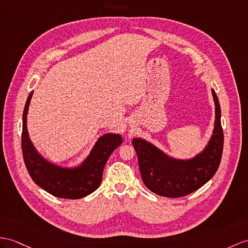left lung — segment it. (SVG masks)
I'll list each match as a JSON object with an SVG mask.
<instances>
[{"label":"left lung","instance_id":"obj_1","mask_svg":"<svg viewBox=\"0 0 248 248\" xmlns=\"http://www.w3.org/2000/svg\"><path fill=\"white\" fill-rule=\"evenodd\" d=\"M211 93L216 106L213 135L205 148L194 158L174 159L146 140L132 139L143 182L155 194L167 198L187 196L207 183L218 170L224 135L218 96L214 89H211Z\"/></svg>","mask_w":248,"mask_h":248}]
</instances>
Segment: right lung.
I'll list each match as a JSON object with an SVG mask.
<instances>
[{"label":"right lung","mask_w":248,"mask_h":248,"mask_svg":"<svg viewBox=\"0 0 248 248\" xmlns=\"http://www.w3.org/2000/svg\"><path fill=\"white\" fill-rule=\"evenodd\" d=\"M33 93H29L23 112L22 152L33 182L50 195L63 199H81L101 184L104 166L112 152L123 142L119 134H105L98 139L87 158L77 167H62L43 158L34 148L27 130V113Z\"/></svg>","instance_id":"1"}]
</instances>
